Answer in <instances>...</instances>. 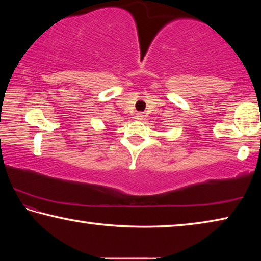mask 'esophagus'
Masks as SVG:
<instances>
[{"instance_id":"esophagus-1","label":"esophagus","mask_w":261,"mask_h":261,"mask_svg":"<svg viewBox=\"0 0 261 261\" xmlns=\"http://www.w3.org/2000/svg\"><path fill=\"white\" fill-rule=\"evenodd\" d=\"M141 117H143V115H141V114L137 115V120H141Z\"/></svg>"}]
</instances>
